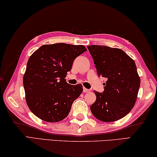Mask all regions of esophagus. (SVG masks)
I'll use <instances>...</instances> for the list:
<instances>
[{
    "mask_svg": "<svg viewBox=\"0 0 157 157\" xmlns=\"http://www.w3.org/2000/svg\"><path fill=\"white\" fill-rule=\"evenodd\" d=\"M89 91H90V90L87 89V88H83V92H89Z\"/></svg>",
    "mask_w": 157,
    "mask_h": 157,
    "instance_id": "34e87169",
    "label": "esophagus"
}]
</instances>
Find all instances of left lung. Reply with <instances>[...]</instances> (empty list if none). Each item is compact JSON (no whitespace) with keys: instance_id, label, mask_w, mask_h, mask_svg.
Segmentation results:
<instances>
[{"instance_id":"1","label":"left lung","mask_w":157,"mask_h":157,"mask_svg":"<svg viewBox=\"0 0 157 157\" xmlns=\"http://www.w3.org/2000/svg\"><path fill=\"white\" fill-rule=\"evenodd\" d=\"M99 76L106 78L104 91H94L96 101L92 113L102 122H114L132 110L136 101L140 79L135 62L124 51L106 46H88Z\"/></svg>"}]
</instances>
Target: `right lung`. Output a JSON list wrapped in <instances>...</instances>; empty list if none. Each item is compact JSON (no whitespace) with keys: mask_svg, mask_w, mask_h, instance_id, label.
<instances>
[{"mask_svg":"<svg viewBox=\"0 0 157 157\" xmlns=\"http://www.w3.org/2000/svg\"><path fill=\"white\" fill-rule=\"evenodd\" d=\"M86 51L83 45L56 43L43 45L30 56L23 83L28 106L40 119L58 122L67 116L83 86L69 84L65 78L75 58Z\"/></svg>","mask_w":157,"mask_h":157,"instance_id":"obj_1","label":"right lung"}]
</instances>
